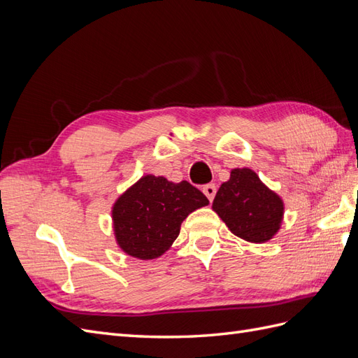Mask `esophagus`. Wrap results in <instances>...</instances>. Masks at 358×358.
Returning a JSON list of instances; mask_svg holds the SVG:
<instances>
[{
	"mask_svg": "<svg viewBox=\"0 0 358 358\" xmlns=\"http://www.w3.org/2000/svg\"><path fill=\"white\" fill-rule=\"evenodd\" d=\"M203 192H204V196L209 199V201H212L215 194H216V187L213 185V183H208V185L203 187Z\"/></svg>",
	"mask_w": 358,
	"mask_h": 358,
	"instance_id": "1",
	"label": "esophagus"
}]
</instances>
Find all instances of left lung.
Segmentation results:
<instances>
[{
    "instance_id": "1",
    "label": "left lung",
    "mask_w": 358,
    "mask_h": 358,
    "mask_svg": "<svg viewBox=\"0 0 358 358\" xmlns=\"http://www.w3.org/2000/svg\"><path fill=\"white\" fill-rule=\"evenodd\" d=\"M212 208L233 234L254 243L272 239L284 215L282 200L249 169L231 171L230 180L216 192Z\"/></svg>"
}]
</instances>
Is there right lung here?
Instances as JSON below:
<instances>
[{
  "label": "right lung",
  "instance_id": "right-lung-1",
  "mask_svg": "<svg viewBox=\"0 0 358 358\" xmlns=\"http://www.w3.org/2000/svg\"><path fill=\"white\" fill-rule=\"evenodd\" d=\"M206 204L208 197L189 182L148 175L113 206L116 241L128 255L157 258L176 241L183 220Z\"/></svg>",
  "mask_w": 358,
  "mask_h": 358
}]
</instances>
